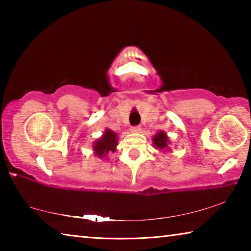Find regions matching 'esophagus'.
I'll return each mask as SVG.
<instances>
[{"label": "esophagus", "instance_id": "1", "mask_svg": "<svg viewBox=\"0 0 251 251\" xmlns=\"http://www.w3.org/2000/svg\"><path fill=\"white\" fill-rule=\"evenodd\" d=\"M141 130H142L141 126H134V127H131V129H130L131 133H139Z\"/></svg>", "mask_w": 251, "mask_h": 251}]
</instances>
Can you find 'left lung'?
Returning a JSON list of instances; mask_svg holds the SVG:
<instances>
[{"mask_svg": "<svg viewBox=\"0 0 251 251\" xmlns=\"http://www.w3.org/2000/svg\"><path fill=\"white\" fill-rule=\"evenodd\" d=\"M152 143L156 150L159 151H169V139L167 134L163 130L157 131V134L152 137Z\"/></svg>", "mask_w": 251, "mask_h": 251, "instance_id": "obj_1", "label": "left lung"}]
</instances>
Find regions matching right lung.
Wrapping results in <instances>:
<instances>
[{
    "label": "right lung",
    "mask_w": 251,
    "mask_h": 251,
    "mask_svg": "<svg viewBox=\"0 0 251 251\" xmlns=\"http://www.w3.org/2000/svg\"><path fill=\"white\" fill-rule=\"evenodd\" d=\"M118 144L117 134L114 133L112 129H106L103 136L94 143L93 151L94 154L99 158H105L109 152H114L116 151V146Z\"/></svg>",
    "instance_id": "right-lung-1"
}]
</instances>
